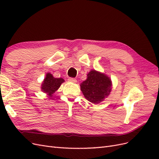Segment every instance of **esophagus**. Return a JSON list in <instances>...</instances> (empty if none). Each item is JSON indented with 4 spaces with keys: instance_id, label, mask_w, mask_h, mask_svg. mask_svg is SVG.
I'll use <instances>...</instances> for the list:
<instances>
[{
    "instance_id": "esophagus-1",
    "label": "esophagus",
    "mask_w": 159,
    "mask_h": 159,
    "mask_svg": "<svg viewBox=\"0 0 159 159\" xmlns=\"http://www.w3.org/2000/svg\"><path fill=\"white\" fill-rule=\"evenodd\" d=\"M68 81H70V82L74 83V84L77 83V80H76V79L73 78H68Z\"/></svg>"
}]
</instances>
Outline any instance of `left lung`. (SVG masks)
I'll return each instance as SVG.
<instances>
[{
    "mask_svg": "<svg viewBox=\"0 0 159 159\" xmlns=\"http://www.w3.org/2000/svg\"><path fill=\"white\" fill-rule=\"evenodd\" d=\"M85 99L94 104L103 102L112 89V81L109 76L95 70H91L87 79L80 84Z\"/></svg>",
    "mask_w": 159,
    "mask_h": 159,
    "instance_id": "8db88e82",
    "label": "left lung"
}]
</instances>
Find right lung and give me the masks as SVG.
Here are the masks:
<instances>
[{
  "label": "right lung",
  "mask_w": 159,
  "mask_h": 159,
  "mask_svg": "<svg viewBox=\"0 0 159 159\" xmlns=\"http://www.w3.org/2000/svg\"><path fill=\"white\" fill-rule=\"evenodd\" d=\"M65 80L63 78H56L52 74L47 73L42 84L41 89L43 92L48 95L50 99H52L53 94L59 89L61 84Z\"/></svg>",
  "instance_id": "obj_1"
}]
</instances>
